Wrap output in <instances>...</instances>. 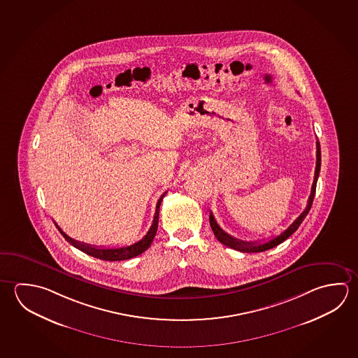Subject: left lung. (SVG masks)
Returning <instances> with one entry per match:
<instances>
[{
  "instance_id": "left-lung-1",
  "label": "left lung",
  "mask_w": 358,
  "mask_h": 358,
  "mask_svg": "<svg viewBox=\"0 0 358 358\" xmlns=\"http://www.w3.org/2000/svg\"><path fill=\"white\" fill-rule=\"evenodd\" d=\"M320 142L317 141V164H315V172H314V180L313 185H312V189H310V194H309V199H308L307 207L304 208V211L293 221V224L289 226L287 230L278 235L275 238H269L266 241H243V240H238V238H234L231 235H229L227 232L224 231L219 224L216 222V220L213 217V213H210V225L213 229V234L216 238L219 240L221 244L226 245L229 248H231L234 250L241 251V252H262V251L269 250L271 248H274L276 245L282 244L284 240L296 231V229L301 226L303 220L306 219L312 203H313L314 194H315V187H317V181H318V176H320Z\"/></svg>"
}]
</instances>
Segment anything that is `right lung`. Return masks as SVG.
<instances>
[{
  "instance_id": "1",
  "label": "right lung",
  "mask_w": 358,
  "mask_h": 358,
  "mask_svg": "<svg viewBox=\"0 0 358 358\" xmlns=\"http://www.w3.org/2000/svg\"><path fill=\"white\" fill-rule=\"evenodd\" d=\"M167 194V191L164 192L157 202L156 206V213H155V217H153V222H152L151 227L148 232L145 234V238H141L137 243L128 246H122V248H99V246H92V245L84 244V243H79L74 238H69L65 232L57 225V230L62 232L65 240L73 245L76 249L82 250L83 252L88 254L90 257H98L101 260H107V262H120V260H127V259H132V257H137L139 254L145 252L150 246H151L153 238L156 236L158 227V216H159V206L161 202L164 200V196Z\"/></svg>"
}]
</instances>
